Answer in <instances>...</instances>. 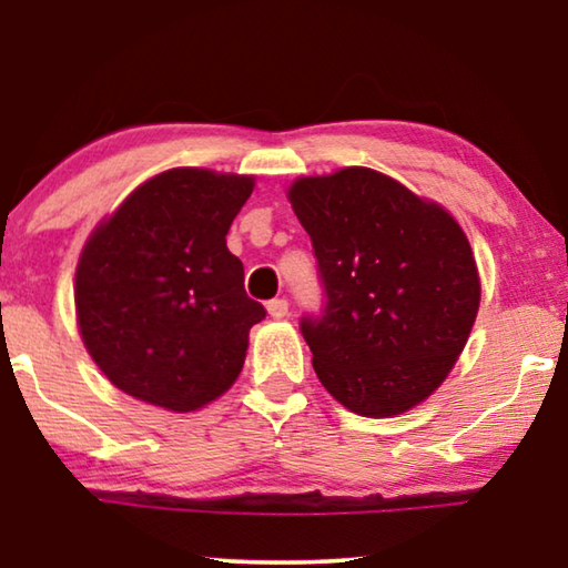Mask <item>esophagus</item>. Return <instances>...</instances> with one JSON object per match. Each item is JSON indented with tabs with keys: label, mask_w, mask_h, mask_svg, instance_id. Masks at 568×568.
Listing matches in <instances>:
<instances>
[{
	"label": "esophagus",
	"mask_w": 568,
	"mask_h": 568,
	"mask_svg": "<svg viewBox=\"0 0 568 568\" xmlns=\"http://www.w3.org/2000/svg\"><path fill=\"white\" fill-rule=\"evenodd\" d=\"M266 310H268L271 317H276V321H282V317L290 315V302H286L284 297H282V300H271L268 305H266Z\"/></svg>",
	"instance_id": "esophagus-1"
}]
</instances>
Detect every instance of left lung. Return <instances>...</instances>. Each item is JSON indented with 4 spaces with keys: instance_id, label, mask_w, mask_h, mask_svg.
Returning <instances> with one entry per match:
<instances>
[{
    "instance_id": "8db88e82",
    "label": "left lung",
    "mask_w": 568,
    "mask_h": 568,
    "mask_svg": "<svg viewBox=\"0 0 568 568\" xmlns=\"http://www.w3.org/2000/svg\"><path fill=\"white\" fill-rule=\"evenodd\" d=\"M325 305L300 331L325 390L354 414L398 416L445 383L478 315L476 258L434 201L369 168L292 183Z\"/></svg>"
}]
</instances>
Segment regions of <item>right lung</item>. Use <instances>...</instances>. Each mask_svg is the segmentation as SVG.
Instances as JSON below:
<instances>
[{
    "label": "right lung",
    "mask_w": 568,
    "mask_h": 568,
    "mask_svg": "<svg viewBox=\"0 0 568 568\" xmlns=\"http://www.w3.org/2000/svg\"><path fill=\"white\" fill-rule=\"evenodd\" d=\"M251 193V175L173 168L90 235L77 263V323L103 375L131 398L189 414L237 379L247 333L266 317L224 240Z\"/></svg>",
    "instance_id": "add662e5"
}]
</instances>
